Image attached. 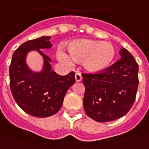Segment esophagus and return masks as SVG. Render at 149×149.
Here are the masks:
<instances>
[{
    "label": "esophagus",
    "instance_id": "34e87169",
    "mask_svg": "<svg viewBox=\"0 0 149 149\" xmlns=\"http://www.w3.org/2000/svg\"><path fill=\"white\" fill-rule=\"evenodd\" d=\"M82 79V75H81V74L79 73V72H77V73L75 74V80L76 82H81Z\"/></svg>",
    "mask_w": 149,
    "mask_h": 149
}]
</instances>
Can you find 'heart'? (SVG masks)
Segmentation results:
<instances>
[{
  "instance_id": "b5f03b06",
  "label": "heart",
  "mask_w": 149,
  "mask_h": 149,
  "mask_svg": "<svg viewBox=\"0 0 149 149\" xmlns=\"http://www.w3.org/2000/svg\"><path fill=\"white\" fill-rule=\"evenodd\" d=\"M68 50L71 58L77 62L83 61L85 69L91 73L106 70L113 61L115 50L111 43L91 40H77L70 42ZM58 58L70 64L71 58L65 52H59Z\"/></svg>"
}]
</instances>
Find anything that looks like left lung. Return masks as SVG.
Returning a JSON list of instances; mask_svg holds the SVG:
<instances>
[{
	"mask_svg": "<svg viewBox=\"0 0 149 149\" xmlns=\"http://www.w3.org/2000/svg\"><path fill=\"white\" fill-rule=\"evenodd\" d=\"M120 58L100 74H83V106L88 117L97 122L117 120L126 114L135 102L138 64L122 47Z\"/></svg>",
	"mask_w": 149,
	"mask_h": 149,
	"instance_id": "obj_1",
	"label": "left lung"
}]
</instances>
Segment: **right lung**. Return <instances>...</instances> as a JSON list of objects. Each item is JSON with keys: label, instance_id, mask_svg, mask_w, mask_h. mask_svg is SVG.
<instances>
[{"label": "right lung", "instance_id": "add662e5", "mask_svg": "<svg viewBox=\"0 0 149 149\" xmlns=\"http://www.w3.org/2000/svg\"><path fill=\"white\" fill-rule=\"evenodd\" d=\"M51 36L29 40L14 52L9 67L10 89L17 105L27 113L47 118L63 106L67 91L75 82L74 72L61 76L52 70V58L41 49L52 48ZM36 51L43 58L42 69L31 70L26 63L29 52Z\"/></svg>", "mask_w": 149, "mask_h": 149}]
</instances>
